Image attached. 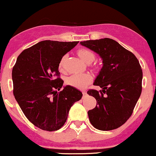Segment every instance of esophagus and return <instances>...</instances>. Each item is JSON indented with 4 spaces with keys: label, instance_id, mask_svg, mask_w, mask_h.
Here are the masks:
<instances>
[{
    "label": "esophagus",
    "instance_id": "obj_1",
    "mask_svg": "<svg viewBox=\"0 0 156 156\" xmlns=\"http://www.w3.org/2000/svg\"><path fill=\"white\" fill-rule=\"evenodd\" d=\"M82 93H83V97H85L86 95H87V92H86V91H82Z\"/></svg>",
    "mask_w": 156,
    "mask_h": 156
}]
</instances>
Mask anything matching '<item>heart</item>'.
<instances>
[{
  "mask_svg": "<svg viewBox=\"0 0 156 156\" xmlns=\"http://www.w3.org/2000/svg\"><path fill=\"white\" fill-rule=\"evenodd\" d=\"M78 55L86 63L92 62L94 59V54L93 52L85 48H80L78 51ZM64 57L61 59L58 64V69L59 70H63ZM92 81V77L89 74H73L71 75L67 78V83L69 86L75 87L77 89H84L88 84Z\"/></svg>",
  "mask_w": 156,
  "mask_h": 156,
  "instance_id": "heart-1",
  "label": "heart"
}]
</instances>
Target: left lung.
Returning a JSON list of instances; mask_svg holds the SVG:
<instances>
[{
	"instance_id": "obj_1",
	"label": "left lung",
	"mask_w": 156,
	"mask_h": 156,
	"mask_svg": "<svg viewBox=\"0 0 156 156\" xmlns=\"http://www.w3.org/2000/svg\"><path fill=\"white\" fill-rule=\"evenodd\" d=\"M101 56L103 67L94 82L103 89H89V95L97 101L89 110V121L101 130H112L129 119L141 93L142 70L133 53L112 39L80 42Z\"/></svg>"
}]
</instances>
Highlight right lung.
<instances>
[{
	"label": "right lung",
	"instance_id": "1",
	"mask_svg": "<svg viewBox=\"0 0 156 156\" xmlns=\"http://www.w3.org/2000/svg\"><path fill=\"white\" fill-rule=\"evenodd\" d=\"M78 42L44 40L24 50L12 69L13 94L23 114L40 129L55 131L66 122L71 106L82 92L66 86L58 64Z\"/></svg>",
	"mask_w": 156,
	"mask_h": 156
}]
</instances>
